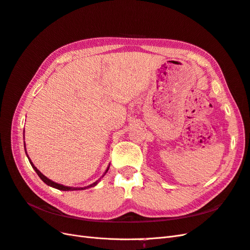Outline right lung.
Instances as JSON below:
<instances>
[{
  "label": "right lung",
  "mask_w": 250,
  "mask_h": 250,
  "mask_svg": "<svg viewBox=\"0 0 250 250\" xmlns=\"http://www.w3.org/2000/svg\"><path fill=\"white\" fill-rule=\"evenodd\" d=\"M25 152H26V148H25ZM27 157H28V155H27ZM28 159H29V157H28ZM29 162H30L31 167L34 168V170H35V172H37V174L39 175V177L41 178V179H42V181H44L47 185H49V187H52V188H58V189H61V190H78V189H84V188H91V187H95V185L97 184V181H96L95 183L89 185V187H87V188H69V187H65V185H62V184H59V183H55V182L51 181L50 179H48V178H47L46 176L42 175V174L40 172V170L33 166V163L30 161V159H29ZM108 169H109V167L106 168L105 173L108 172Z\"/></svg>",
  "instance_id": "1"
}]
</instances>
